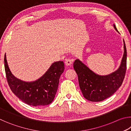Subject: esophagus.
<instances>
[{"label":"esophagus","mask_w":131,"mask_h":131,"mask_svg":"<svg viewBox=\"0 0 131 131\" xmlns=\"http://www.w3.org/2000/svg\"><path fill=\"white\" fill-rule=\"evenodd\" d=\"M72 61H73L72 59H71L70 58H67V59H65V63L67 66H69L72 63Z\"/></svg>","instance_id":"1"}]
</instances>
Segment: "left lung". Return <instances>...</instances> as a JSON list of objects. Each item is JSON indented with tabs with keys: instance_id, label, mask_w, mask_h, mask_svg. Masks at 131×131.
Masks as SVG:
<instances>
[{
	"instance_id": "left-lung-1",
	"label": "left lung",
	"mask_w": 131,
	"mask_h": 131,
	"mask_svg": "<svg viewBox=\"0 0 131 131\" xmlns=\"http://www.w3.org/2000/svg\"><path fill=\"white\" fill-rule=\"evenodd\" d=\"M114 28L117 32L116 26ZM124 41V55L118 69L107 75L97 74L79 59L73 63L78 76L79 86L84 97L91 102H100L114 94L121 87L127 68V49Z\"/></svg>"
}]
</instances>
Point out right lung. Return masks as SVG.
Here are the masks:
<instances>
[{
    "mask_svg": "<svg viewBox=\"0 0 131 131\" xmlns=\"http://www.w3.org/2000/svg\"><path fill=\"white\" fill-rule=\"evenodd\" d=\"M4 68L7 82L12 92L29 105H48L54 100L59 78L65 69L63 61L55 62L43 76L34 81H25L13 74L4 55Z\"/></svg>",
    "mask_w": 131,
    "mask_h": 131,
    "instance_id": "obj_1",
    "label": "right lung"
}]
</instances>
